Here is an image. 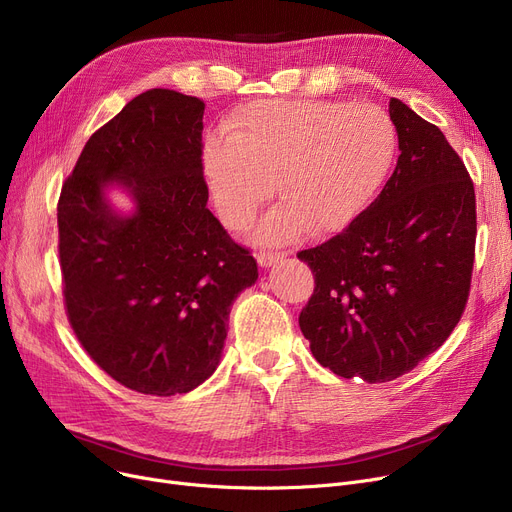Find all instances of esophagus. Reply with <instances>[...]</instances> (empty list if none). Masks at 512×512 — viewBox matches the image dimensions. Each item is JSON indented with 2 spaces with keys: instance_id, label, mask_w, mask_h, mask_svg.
Wrapping results in <instances>:
<instances>
[{
  "instance_id": "esophagus-1",
  "label": "esophagus",
  "mask_w": 512,
  "mask_h": 512,
  "mask_svg": "<svg viewBox=\"0 0 512 512\" xmlns=\"http://www.w3.org/2000/svg\"><path fill=\"white\" fill-rule=\"evenodd\" d=\"M284 255L282 253H274V251H259L257 253V261L261 267H270L272 263L280 261Z\"/></svg>"
}]
</instances>
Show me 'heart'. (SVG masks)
Returning <instances> with one entry per match:
<instances>
[{
  "label": "heart",
  "instance_id": "heart-1",
  "mask_svg": "<svg viewBox=\"0 0 512 512\" xmlns=\"http://www.w3.org/2000/svg\"><path fill=\"white\" fill-rule=\"evenodd\" d=\"M398 132L386 110L338 99H257L222 122L203 149L215 207L230 230L259 205H278L257 228L261 242L351 226L378 195L394 164Z\"/></svg>",
  "mask_w": 512,
  "mask_h": 512
}]
</instances>
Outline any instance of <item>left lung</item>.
Listing matches in <instances>:
<instances>
[{
  "instance_id": "1",
  "label": "left lung",
  "mask_w": 512,
  "mask_h": 512,
  "mask_svg": "<svg viewBox=\"0 0 512 512\" xmlns=\"http://www.w3.org/2000/svg\"><path fill=\"white\" fill-rule=\"evenodd\" d=\"M398 161L382 193L297 257L315 288L299 315L313 357L340 378L382 384L444 344L465 311L475 259L473 180L442 130L390 99Z\"/></svg>"
}]
</instances>
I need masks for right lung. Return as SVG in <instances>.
<instances>
[{
	"instance_id": "1",
	"label": "right lung",
	"mask_w": 512,
	"mask_h": 512,
	"mask_svg": "<svg viewBox=\"0 0 512 512\" xmlns=\"http://www.w3.org/2000/svg\"><path fill=\"white\" fill-rule=\"evenodd\" d=\"M199 97L149 89L91 134L58 201L64 307L118 384L184 394L220 363L228 315L257 261L207 209ZM128 187V219L102 188Z\"/></svg>"
}]
</instances>
